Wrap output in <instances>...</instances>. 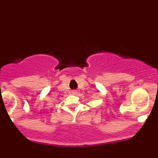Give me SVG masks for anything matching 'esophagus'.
I'll use <instances>...</instances> for the list:
<instances>
[{"label": "esophagus", "mask_w": 158, "mask_h": 158, "mask_svg": "<svg viewBox=\"0 0 158 158\" xmlns=\"http://www.w3.org/2000/svg\"><path fill=\"white\" fill-rule=\"evenodd\" d=\"M77 90H73V94H77Z\"/></svg>", "instance_id": "34e87169"}]
</instances>
